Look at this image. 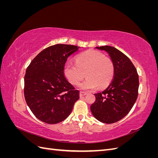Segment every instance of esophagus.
Masks as SVG:
<instances>
[{"label":"esophagus","instance_id":"34e87169","mask_svg":"<svg viewBox=\"0 0 158 158\" xmlns=\"http://www.w3.org/2000/svg\"><path fill=\"white\" fill-rule=\"evenodd\" d=\"M86 94H87V93L85 92H82V91H80V96H83V95H85Z\"/></svg>","mask_w":158,"mask_h":158}]
</instances>
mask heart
Segmentation results:
<instances>
[{
	"label": "heart",
	"instance_id": "heart-1",
	"mask_svg": "<svg viewBox=\"0 0 158 158\" xmlns=\"http://www.w3.org/2000/svg\"><path fill=\"white\" fill-rule=\"evenodd\" d=\"M114 70L111 59L98 51L89 49L76 57V64L66 63L63 73L69 82L75 85L79 84L85 73L87 78L80 88L89 90L106 87L113 79Z\"/></svg>",
	"mask_w": 158,
	"mask_h": 158
}]
</instances>
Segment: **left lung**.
<instances>
[{"instance_id":"left-lung-1","label":"left lung","mask_w":158,"mask_h":158,"mask_svg":"<svg viewBox=\"0 0 158 158\" xmlns=\"http://www.w3.org/2000/svg\"><path fill=\"white\" fill-rule=\"evenodd\" d=\"M106 51L114 64L111 84L102 92L95 94L90 109L94 117L103 123L120 121L131 111L138 97L139 79L135 66L128 57L111 46L96 47Z\"/></svg>"}]
</instances>
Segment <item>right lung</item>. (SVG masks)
<instances>
[{
	"label": "right lung",
	"mask_w": 158,
	"mask_h": 158,
	"mask_svg": "<svg viewBox=\"0 0 158 158\" xmlns=\"http://www.w3.org/2000/svg\"><path fill=\"white\" fill-rule=\"evenodd\" d=\"M79 48L65 44L50 46L27 66L24 97L31 112L40 121L48 124L64 121L79 99V90L75 89L63 73L67 58Z\"/></svg>",
	"instance_id": "right-lung-1"
}]
</instances>
